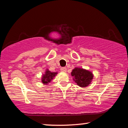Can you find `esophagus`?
<instances>
[{"instance_id": "esophagus-1", "label": "esophagus", "mask_w": 128, "mask_h": 128, "mask_svg": "<svg viewBox=\"0 0 128 128\" xmlns=\"http://www.w3.org/2000/svg\"><path fill=\"white\" fill-rule=\"evenodd\" d=\"M60 70H61L62 72H64V73L66 72V68L63 67V68H62L61 69H60Z\"/></svg>"}]
</instances>
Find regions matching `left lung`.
Instances as JSON below:
<instances>
[{
    "label": "left lung",
    "mask_w": 128,
    "mask_h": 128,
    "mask_svg": "<svg viewBox=\"0 0 128 128\" xmlns=\"http://www.w3.org/2000/svg\"><path fill=\"white\" fill-rule=\"evenodd\" d=\"M71 76L73 77V81L78 86L81 88H86L92 83L94 74L87 69L75 67L71 72Z\"/></svg>",
    "instance_id": "obj_1"
}]
</instances>
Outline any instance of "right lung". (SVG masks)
Listing matches in <instances>:
<instances>
[{
  "instance_id": "1",
  "label": "right lung",
  "mask_w": 128,
  "mask_h": 128,
  "mask_svg": "<svg viewBox=\"0 0 128 128\" xmlns=\"http://www.w3.org/2000/svg\"><path fill=\"white\" fill-rule=\"evenodd\" d=\"M58 74V72H51L50 70H48V69H46V71L44 74H43L41 78V81L44 85H47L52 80L54 79Z\"/></svg>"
}]
</instances>
